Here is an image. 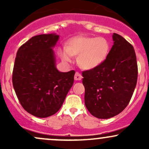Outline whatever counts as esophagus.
Returning a JSON list of instances; mask_svg holds the SVG:
<instances>
[{
    "instance_id": "34e87169",
    "label": "esophagus",
    "mask_w": 149,
    "mask_h": 149,
    "mask_svg": "<svg viewBox=\"0 0 149 149\" xmlns=\"http://www.w3.org/2000/svg\"><path fill=\"white\" fill-rule=\"evenodd\" d=\"M74 79L76 80H80L82 79V76L79 73L76 72L75 73V76H74Z\"/></svg>"
}]
</instances>
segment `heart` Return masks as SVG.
<instances>
[{"label": "heart", "instance_id": "1", "mask_svg": "<svg viewBox=\"0 0 149 149\" xmlns=\"http://www.w3.org/2000/svg\"><path fill=\"white\" fill-rule=\"evenodd\" d=\"M110 50V44L103 37L77 36L70 39L66 48L59 52L64 61L70 62L73 56H78L80 66L86 70L96 69L105 61Z\"/></svg>", "mask_w": 149, "mask_h": 149}]
</instances>
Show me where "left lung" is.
Returning <instances> with one entry per match:
<instances>
[{"label": "left lung", "instance_id": "8db88e82", "mask_svg": "<svg viewBox=\"0 0 149 149\" xmlns=\"http://www.w3.org/2000/svg\"><path fill=\"white\" fill-rule=\"evenodd\" d=\"M105 61L96 69L83 71L85 104L97 118L113 117L129 104L137 81L138 68L133 46L117 33Z\"/></svg>", "mask_w": 149, "mask_h": 149}]
</instances>
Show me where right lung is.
<instances>
[{
    "instance_id": "right-lung-1",
    "label": "right lung",
    "mask_w": 149,
    "mask_h": 149,
    "mask_svg": "<svg viewBox=\"0 0 149 149\" xmlns=\"http://www.w3.org/2000/svg\"><path fill=\"white\" fill-rule=\"evenodd\" d=\"M59 36L32 37L18 49L13 84L22 107L30 114L46 118L56 113L73 84L75 71L60 72L52 48Z\"/></svg>"
}]
</instances>
